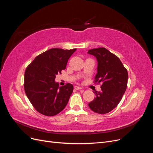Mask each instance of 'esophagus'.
Instances as JSON below:
<instances>
[{"label":"esophagus","instance_id":"esophagus-1","mask_svg":"<svg viewBox=\"0 0 153 153\" xmlns=\"http://www.w3.org/2000/svg\"><path fill=\"white\" fill-rule=\"evenodd\" d=\"M75 87V89H76V90H79V89H82V88L81 87H79V86H75V87Z\"/></svg>","mask_w":153,"mask_h":153}]
</instances>
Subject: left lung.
Listing matches in <instances>:
<instances>
[{"instance_id":"left-lung-1","label":"left lung","mask_w":153,"mask_h":153,"mask_svg":"<svg viewBox=\"0 0 153 153\" xmlns=\"http://www.w3.org/2000/svg\"><path fill=\"white\" fill-rule=\"evenodd\" d=\"M98 62L95 82H101V91L94 92L96 98L89 103L93 112L103 114L114 109L126 91L128 74L127 69L116 55L105 48L88 50Z\"/></svg>"}]
</instances>
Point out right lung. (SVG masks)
Listing matches in <instances>:
<instances>
[{
  "mask_svg": "<svg viewBox=\"0 0 153 153\" xmlns=\"http://www.w3.org/2000/svg\"><path fill=\"white\" fill-rule=\"evenodd\" d=\"M76 50L52 48L37 56L27 68L24 89L34 108L47 116H53L66 107L73 91L67 84L60 87L55 81L58 73L65 69L68 59Z\"/></svg>",
  "mask_w": 153,
  "mask_h": 153,
  "instance_id": "1",
  "label": "right lung"
}]
</instances>
